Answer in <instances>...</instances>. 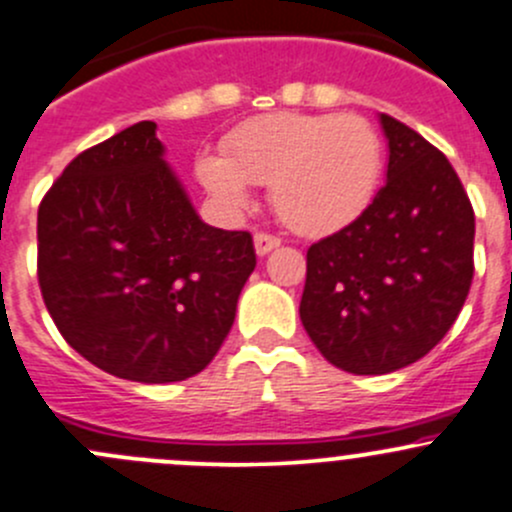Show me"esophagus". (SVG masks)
Wrapping results in <instances>:
<instances>
[{"label":"esophagus","instance_id":"1","mask_svg":"<svg viewBox=\"0 0 512 512\" xmlns=\"http://www.w3.org/2000/svg\"><path fill=\"white\" fill-rule=\"evenodd\" d=\"M275 247H280V237L270 235V232H257V235H255L257 255L265 257L267 252H272V250H275Z\"/></svg>","mask_w":512,"mask_h":512}]
</instances>
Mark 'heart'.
<instances>
[{
  "label": "heart",
  "mask_w": 512,
  "mask_h": 512,
  "mask_svg": "<svg viewBox=\"0 0 512 512\" xmlns=\"http://www.w3.org/2000/svg\"><path fill=\"white\" fill-rule=\"evenodd\" d=\"M225 158H198V178L230 210L250 205V188H272L277 218L299 235L352 225L374 200L384 143L356 113H270L225 138Z\"/></svg>",
  "instance_id": "obj_1"
}]
</instances>
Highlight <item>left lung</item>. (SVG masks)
<instances>
[{
	"label": "left lung",
	"mask_w": 512,
	"mask_h": 512,
	"mask_svg": "<svg viewBox=\"0 0 512 512\" xmlns=\"http://www.w3.org/2000/svg\"><path fill=\"white\" fill-rule=\"evenodd\" d=\"M386 185L369 208L307 250L299 317L349 374H389L446 337L473 282L476 215L448 158L396 118Z\"/></svg>",
	"instance_id": "obj_1"
}]
</instances>
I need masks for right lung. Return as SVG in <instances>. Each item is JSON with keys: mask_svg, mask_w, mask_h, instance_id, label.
Instances as JSON below:
<instances>
[{"mask_svg": "<svg viewBox=\"0 0 512 512\" xmlns=\"http://www.w3.org/2000/svg\"><path fill=\"white\" fill-rule=\"evenodd\" d=\"M36 275L61 337L128 381L168 384L213 361L257 265L252 235L210 227L141 121L79 153L44 195Z\"/></svg>", "mask_w": 512, "mask_h": 512, "instance_id": "right-lung-1", "label": "right lung"}]
</instances>
